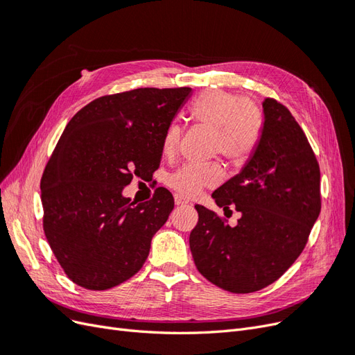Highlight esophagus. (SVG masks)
<instances>
[{
	"instance_id": "obj_1",
	"label": "esophagus",
	"mask_w": 355,
	"mask_h": 355,
	"mask_svg": "<svg viewBox=\"0 0 355 355\" xmlns=\"http://www.w3.org/2000/svg\"><path fill=\"white\" fill-rule=\"evenodd\" d=\"M175 204H176V206H187L188 201H187L184 197H180V196H175Z\"/></svg>"
}]
</instances>
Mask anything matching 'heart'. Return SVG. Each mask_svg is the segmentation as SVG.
I'll use <instances>...</instances> for the list:
<instances>
[{
    "label": "heart",
    "mask_w": 355,
    "mask_h": 355,
    "mask_svg": "<svg viewBox=\"0 0 355 355\" xmlns=\"http://www.w3.org/2000/svg\"><path fill=\"white\" fill-rule=\"evenodd\" d=\"M194 120L216 128L214 151L239 161L249 155L262 132V112L257 105L232 92L213 89L201 93L191 105ZM180 125L173 123L163 137V153L173 155L180 141ZM222 170L218 164H185L168 178V185L184 197L198 196L204 187L216 185Z\"/></svg>",
    "instance_id": "b5f03b06"
}]
</instances>
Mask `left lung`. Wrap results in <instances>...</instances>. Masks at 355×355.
<instances>
[{
	"label": "left lung",
	"instance_id": "1",
	"mask_svg": "<svg viewBox=\"0 0 355 355\" xmlns=\"http://www.w3.org/2000/svg\"><path fill=\"white\" fill-rule=\"evenodd\" d=\"M262 132L249 159L213 192L219 207L234 204L235 227L196 206L189 247L202 277L232 293H252L278 280L302 253L320 214V167L290 111L262 102Z\"/></svg>",
	"mask_w": 355,
	"mask_h": 355
}]
</instances>
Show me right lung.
<instances>
[{
    "label": "right lung",
    "mask_w": 355,
    "mask_h": 355,
    "mask_svg": "<svg viewBox=\"0 0 355 355\" xmlns=\"http://www.w3.org/2000/svg\"><path fill=\"white\" fill-rule=\"evenodd\" d=\"M189 96V87L103 96L67 124L42 175L41 201L47 241L75 284L111 288L145 263L175 200L158 188L136 204L123 189L158 168L163 137Z\"/></svg>",
    "instance_id": "right-lung-1"
}]
</instances>
